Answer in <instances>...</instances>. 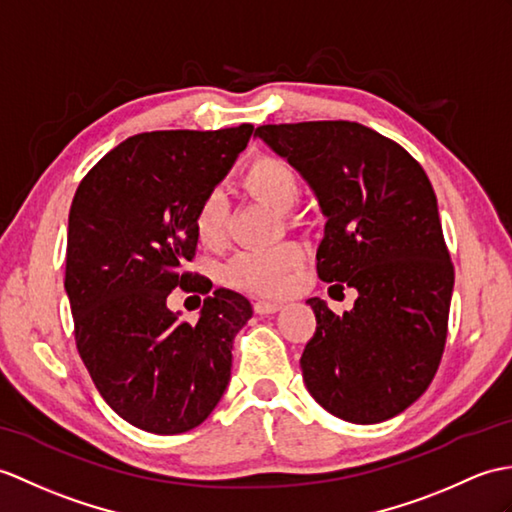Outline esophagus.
Returning a JSON list of instances; mask_svg holds the SVG:
<instances>
[{
    "instance_id": "1",
    "label": "esophagus",
    "mask_w": 512,
    "mask_h": 512,
    "mask_svg": "<svg viewBox=\"0 0 512 512\" xmlns=\"http://www.w3.org/2000/svg\"><path fill=\"white\" fill-rule=\"evenodd\" d=\"M255 312L257 314H275L281 310V303H272V301H255Z\"/></svg>"
}]
</instances>
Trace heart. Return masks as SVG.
Masks as SVG:
<instances>
[{"instance_id": "b5f03b06", "label": "heart", "mask_w": 512, "mask_h": 512, "mask_svg": "<svg viewBox=\"0 0 512 512\" xmlns=\"http://www.w3.org/2000/svg\"><path fill=\"white\" fill-rule=\"evenodd\" d=\"M244 185L253 196L279 211H288L301 196V174L292 163L277 154H261L244 172ZM198 242L218 248L229 233V200L220 189H211L200 198L194 213ZM305 248L301 242H281L266 248H244L224 266L227 283L257 294H279L288 285L290 272L301 266Z\"/></svg>"}]
</instances>
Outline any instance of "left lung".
I'll use <instances>...</instances> for the list:
<instances>
[{"label":"left lung","mask_w":512,"mask_h":512,"mask_svg":"<svg viewBox=\"0 0 512 512\" xmlns=\"http://www.w3.org/2000/svg\"><path fill=\"white\" fill-rule=\"evenodd\" d=\"M255 135L301 172L327 218L318 277L358 290L342 316L318 296L307 301L316 314L301 355L307 390L344 421L397 417L441 364L454 290L430 178L358 122L266 124Z\"/></svg>","instance_id":"1"}]
</instances>
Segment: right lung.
Here are the masks:
<instances>
[{"instance_id": "add662e5", "label": "right lung", "mask_w": 512, "mask_h": 512, "mask_svg": "<svg viewBox=\"0 0 512 512\" xmlns=\"http://www.w3.org/2000/svg\"><path fill=\"white\" fill-rule=\"evenodd\" d=\"M251 135L253 124L128 137L71 202L65 290L76 347L102 399L139 430H194L229 386L233 340L251 303L220 288L192 325L170 312L168 296L209 292L185 270L198 244L194 213Z\"/></svg>"}]
</instances>
